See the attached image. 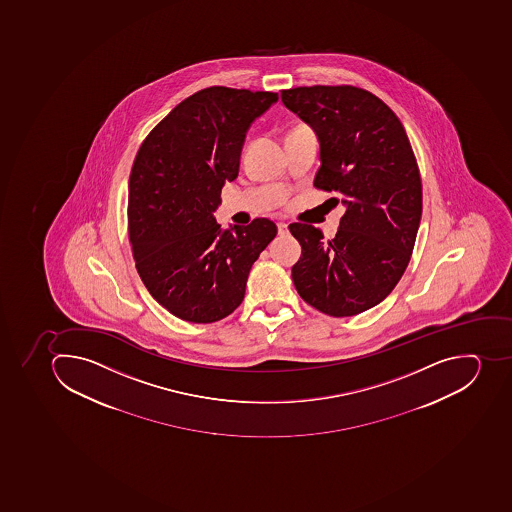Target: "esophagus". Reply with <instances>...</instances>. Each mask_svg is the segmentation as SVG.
I'll return each instance as SVG.
<instances>
[{"mask_svg": "<svg viewBox=\"0 0 512 512\" xmlns=\"http://www.w3.org/2000/svg\"><path fill=\"white\" fill-rule=\"evenodd\" d=\"M278 226V234L279 236H286V234L289 233L288 224L286 223H278L276 224Z\"/></svg>", "mask_w": 512, "mask_h": 512, "instance_id": "obj_1", "label": "esophagus"}]
</instances>
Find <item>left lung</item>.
Listing matches in <instances>:
<instances>
[{"instance_id":"1","label":"left lung","mask_w":512,"mask_h":512,"mask_svg":"<svg viewBox=\"0 0 512 512\" xmlns=\"http://www.w3.org/2000/svg\"><path fill=\"white\" fill-rule=\"evenodd\" d=\"M281 100L317 134L313 184L339 192L346 207L331 241L312 224L289 226L302 247L292 281L315 309L352 317L385 300L409 265L422 218L419 166L399 118L367 90L313 85L283 90Z\"/></svg>"}]
</instances>
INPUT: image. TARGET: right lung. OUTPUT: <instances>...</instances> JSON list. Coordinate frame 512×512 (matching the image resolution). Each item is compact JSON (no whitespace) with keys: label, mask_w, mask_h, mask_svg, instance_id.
I'll list each match as a JSON object with an SVG mask.
<instances>
[{"label":"right lung","mask_w":512,"mask_h":512,"mask_svg":"<svg viewBox=\"0 0 512 512\" xmlns=\"http://www.w3.org/2000/svg\"><path fill=\"white\" fill-rule=\"evenodd\" d=\"M278 93L200 90L171 110L140 145L129 178L127 223L136 268L158 304L181 320L213 323L244 300L250 268L276 224L221 229L224 182L239 173L250 124Z\"/></svg>","instance_id":"obj_1"}]
</instances>
